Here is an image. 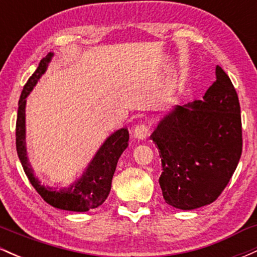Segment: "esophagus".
<instances>
[{"mask_svg":"<svg viewBox=\"0 0 257 257\" xmlns=\"http://www.w3.org/2000/svg\"><path fill=\"white\" fill-rule=\"evenodd\" d=\"M150 126L145 124V123H140L134 128V137L140 139V140H145L149 137Z\"/></svg>","mask_w":257,"mask_h":257,"instance_id":"1","label":"esophagus"}]
</instances>
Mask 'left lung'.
Listing matches in <instances>:
<instances>
[{
  "label": "left lung",
  "instance_id": "1",
  "mask_svg": "<svg viewBox=\"0 0 257 257\" xmlns=\"http://www.w3.org/2000/svg\"><path fill=\"white\" fill-rule=\"evenodd\" d=\"M216 81L203 100L175 105L151 134L162 161L163 198L181 210L213 203L238 166L240 106L227 73L216 66Z\"/></svg>",
  "mask_w": 257,
  "mask_h": 257
}]
</instances>
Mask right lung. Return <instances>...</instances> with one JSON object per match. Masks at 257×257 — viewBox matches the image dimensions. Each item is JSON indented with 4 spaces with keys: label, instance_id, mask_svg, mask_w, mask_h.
Segmentation results:
<instances>
[{
    "label": "right lung",
    "instance_id": "add662e5",
    "mask_svg": "<svg viewBox=\"0 0 257 257\" xmlns=\"http://www.w3.org/2000/svg\"><path fill=\"white\" fill-rule=\"evenodd\" d=\"M54 53H48L38 64L37 70L32 73L24 85L18 107L16 144L18 157L20 159L24 172L30 180L31 185L48 204L61 210L84 213L90 209L98 208L107 198L111 191V182L116 170L117 162L123 151L128 147L129 132L126 128H120L104 141L95 156L85 168L83 174L75 182L67 187L53 188L44 186L34 175V169L29 162L26 153V129H25V107L26 98L37 84L38 79L47 71L48 64L52 61Z\"/></svg>",
    "mask_w": 257,
    "mask_h": 257
}]
</instances>
